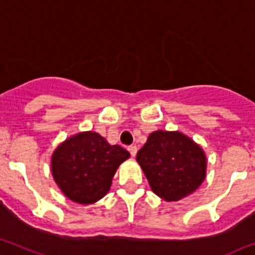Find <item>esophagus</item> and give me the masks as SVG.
<instances>
[{"instance_id": "esophagus-1", "label": "esophagus", "mask_w": 255, "mask_h": 255, "mask_svg": "<svg viewBox=\"0 0 255 255\" xmlns=\"http://www.w3.org/2000/svg\"><path fill=\"white\" fill-rule=\"evenodd\" d=\"M128 150L130 151V154H131V156H135V155H136L137 148H136V145H130L129 148H128Z\"/></svg>"}]
</instances>
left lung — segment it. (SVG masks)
<instances>
[{
	"instance_id": "obj_1",
	"label": "left lung",
	"mask_w": 255,
	"mask_h": 255,
	"mask_svg": "<svg viewBox=\"0 0 255 255\" xmlns=\"http://www.w3.org/2000/svg\"><path fill=\"white\" fill-rule=\"evenodd\" d=\"M136 160L150 188L165 201H178L197 190L206 176L204 150L178 131H154Z\"/></svg>"
}]
</instances>
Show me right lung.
<instances>
[{
    "mask_svg": "<svg viewBox=\"0 0 255 255\" xmlns=\"http://www.w3.org/2000/svg\"><path fill=\"white\" fill-rule=\"evenodd\" d=\"M129 156L126 149L110 145L97 132H79L55 149L51 172L67 197L88 205L109 192L116 169Z\"/></svg>",
    "mask_w": 255,
    "mask_h": 255,
    "instance_id": "obj_1",
    "label": "right lung"
}]
</instances>
